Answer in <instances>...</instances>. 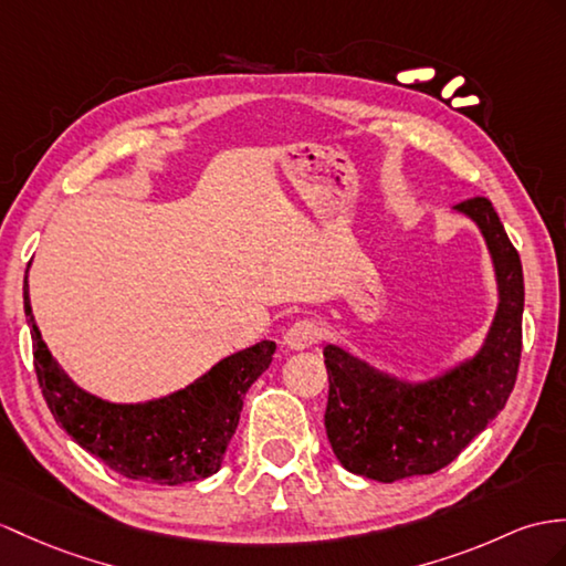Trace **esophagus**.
<instances>
[{
    "instance_id": "1",
    "label": "esophagus",
    "mask_w": 566,
    "mask_h": 566,
    "mask_svg": "<svg viewBox=\"0 0 566 566\" xmlns=\"http://www.w3.org/2000/svg\"><path fill=\"white\" fill-rule=\"evenodd\" d=\"M319 338H322L319 324L312 322V319H302V322H295L291 328L285 331L283 343L291 350H305V348H312Z\"/></svg>"
}]
</instances>
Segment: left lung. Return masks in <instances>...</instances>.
Segmentation results:
<instances>
[{
  "label": "left lung",
  "mask_w": 566,
  "mask_h": 566,
  "mask_svg": "<svg viewBox=\"0 0 566 566\" xmlns=\"http://www.w3.org/2000/svg\"><path fill=\"white\" fill-rule=\"evenodd\" d=\"M480 228L497 273L500 307L485 346L430 381L408 384L338 346L324 348L326 437L346 471L379 482L442 471L497 418L521 363L523 269L490 199L453 206Z\"/></svg>",
  "instance_id": "left-lung-1"
}]
</instances>
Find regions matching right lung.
Returning <instances> with one entry per match:
<instances>
[{"label": "right lung", "instance_id": "add662e5", "mask_svg": "<svg viewBox=\"0 0 566 566\" xmlns=\"http://www.w3.org/2000/svg\"><path fill=\"white\" fill-rule=\"evenodd\" d=\"M23 310L33 365L50 412L74 442L129 480L182 485L213 475L238 430L247 389L269 369L275 343L261 340L220 360L187 389L148 403H109L66 377L35 326L29 281Z\"/></svg>", "mask_w": 566, "mask_h": 566}]
</instances>
